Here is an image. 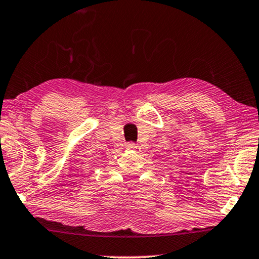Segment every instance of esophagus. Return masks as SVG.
<instances>
[{"label": "esophagus", "instance_id": "obj_1", "mask_svg": "<svg viewBox=\"0 0 259 259\" xmlns=\"http://www.w3.org/2000/svg\"><path fill=\"white\" fill-rule=\"evenodd\" d=\"M125 148H126V149H130V150H133V149H136V148H137V145L135 144V143L131 142V143H128V144L125 145Z\"/></svg>", "mask_w": 259, "mask_h": 259}]
</instances>
